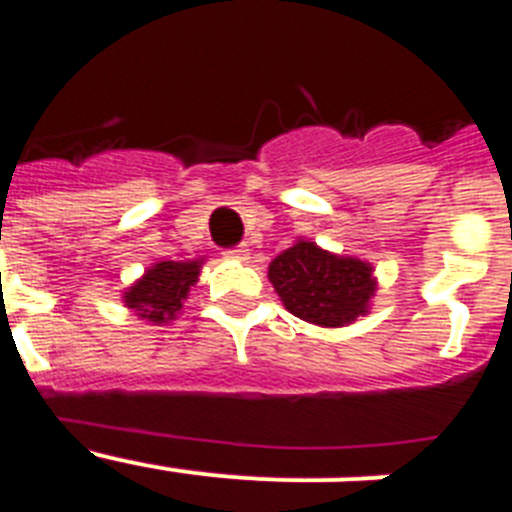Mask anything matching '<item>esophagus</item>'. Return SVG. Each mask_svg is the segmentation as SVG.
I'll list each match as a JSON object with an SVG mask.
<instances>
[{"instance_id": "1", "label": "esophagus", "mask_w": 512, "mask_h": 512, "mask_svg": "<svg viewBox=\"0 0 512 512\" xmlns=\"http://www.w3.org/2000/svg\"><path fill=\"white\" fill-rule=\"evenodd\" d=\"M225 256H228V259H235V261H248V259H251V248H248L246 243H243V246L230 248V251L225 253Z\"/></svg>"}]
</instances>
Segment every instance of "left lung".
I'll return each mask as SVG.
<instances>
[{
	"instance_id": "8db88e82",
	"label": "left lung",
	"mask_w": 512,
	"mask_h": 512,
	"mask_svg": "<svg viewBox=\"0 0 512 512\" xmlns=\"http://www.w3.org/2000/svg\"><path fill=\"white\" fill-rule=\"evenodd\" d=\"M269 282L295 318L320 328H343L369 315L377 292L369 261L325 251L307 238L271 261Z\"/></svg>"
}]
</instances>
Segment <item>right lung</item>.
Here are the masks:
<instances>
[{
  "mask_svg": "<svg viewBox=\"0 0 512 512\" xmlns=\"http://www.w3.org/2000/svg\"><path fill=\"white\" fill-rule=\"evenodd\" d=\"M202 264L205 256L192 261H156L143 271V277L122 289V302L146 323H171L182 315L189 289L200 282Z\"/></svg>",
  "mask_w": 512,
  "mask_h": 512,
  "instance_id": "add662e5",
  "label": "right lung"
}]
</instances>
